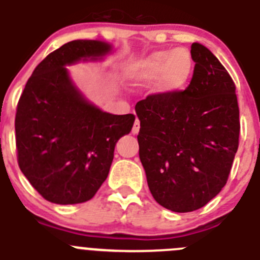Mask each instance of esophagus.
Masks as SVG:
<instances>
[{"mask_svg":"<svg viewBox=\"0 0 260 260\" xmlns=\"http://www.w3.org/2000/svg\"><path fill=\"white\" fill-rule=\"evenodd\" d=\"M140 131V120L139 119H136L135 120V123H133V127H132V133L133 135H137Z\"/></svg>","mask_w":260,"mask_h":260,"instance_id":"esophagus-1","label":"esophagus"}]
</instances>
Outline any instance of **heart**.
I'll use <instances>...</instances> for the list:
<instances>
[{
    "label": "heart",
    "instance_id": "heart-1",
    "mask_svg": "<svg viewBox=\"0 0 260 260\" xmlns=\"http://www.w3.org/2000/svg\"><path fill=\"white\" fill-rule=\"evenodd\" d=\"M192 57L187 49L158 51L144 58L135 67L133 78L139 82L149 83L159 78L162 91H177L191 76Z\"/></svg>",
    "mask_w": 260,
    "mask_h": 260
}]
</instances>
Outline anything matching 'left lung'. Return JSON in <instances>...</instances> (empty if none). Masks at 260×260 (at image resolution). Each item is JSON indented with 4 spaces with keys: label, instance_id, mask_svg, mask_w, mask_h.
<instances>
[{
    "label": "left lung",
    "instance_id": "left-lung-1",
    "mask_svg": "<svg viewBox=\"0 0 260 260\" xmlns=\"http://www.w3.org/2000/svg\"><path fill=\"white\" fill-rule=\"evenodd\" d=\"M192 80L182 91L137 102L140 161L159 205L173 212L202 208L226 184L238 149L236 85L207 47L192 43Z\"/></svg>",
    "mask_w": 260,
    "mask_h": 260
}]
</instances>
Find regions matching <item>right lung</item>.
<instances>
[{
    "label": "right lung",
    "mask_w": 260,
    "mask_h": 260,
    "mask_svg": "<svg viewBox=\"0 0 260 260\" xmlns=\"http://www.w3.org/2000/svg\"><path fill=\"white\" fill-rule=\"evenodd\" d=\"M111 46L73 40L49 53L28 78L15 114L18 165L31 186L51 203L78 204L106 180L117 140L135 115H112L87 102L65 67L101 60Z\"/></svg>",
    "instance_id": "right-lung-1"
}]
</instances>
